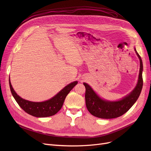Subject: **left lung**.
Wrapping results in <instances>:
<instances>
[{
	"mask_svg": "<svg viewBox=\"0 0 151 151\" xmlns=\"http://www.w3.org/2000/svg\"><path fill=\"white\" fill-rule=\"evenodd\" d=\"M135 51L140 60L139 79L135 89L124 98L116 101H106L100 98L89 85L85 83H83L86 88L85 99L86 107L91 115L104 119L119 117L129 111L137 100L143 86V65L141 57L135 48Z\"/></svg>",
	"mask_w": 151,
	"mask_h": 151,
	"instance_id": "1",
	"label": "left lung"
}]
</instances>
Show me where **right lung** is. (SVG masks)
<instances>
[{"label":"right lung","instance_id":"1","mask_svg":"<svg viewBox=\"0 0 151 151\" xmlns=\"http://www.w3.org/2000/svg\"><path fill=\"white\" fill-rule=\"evenodd\" d=\"M77 84V81H74L68 84L55 96L47 101L33 102L22 99L19 95H17L12 88L9 79V86L11 93L17 104L29 115L40 118L48 117L55 115L62 107L67 95Z\"/></svg>","mask_w":151,"mask_h":151}]
</instances>
